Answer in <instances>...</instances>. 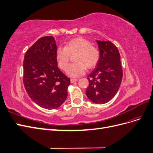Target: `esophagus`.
I'll return each mask as SVG.
<instances>
[{
	"label": "esophagus",
	"instance_id": "obj_1",
	"mask_svg": "<svg viewBox=\"0 0 153 153\" xmlns=\"http://www.w3.org/2000/svg\"><path fill=\"white\" fill-rule=\"evenodd\" d=\"M77 80H78V79H76V78H71V79L70 80L71 83H74V82H76Z\"/></svg>",
	"mask_w": 153,
	"mask_h": 153
}]
</instances>
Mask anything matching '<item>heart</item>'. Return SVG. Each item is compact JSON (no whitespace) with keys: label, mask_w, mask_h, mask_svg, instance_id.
I'll return each instance as SVG.
<instances>
[{"label":"heart","mask_w":153,"mask_h":153,"mask_svg":"<svg viewBox=\"0 0 153 153\" xmlns=\"http://www.w3.org/2000/svg\"><path fill=\"white\" fill-rule=\"evenodd\" d=\"M76 53L74 60L67 68L71 54ZM55 58L59 67L65 70L69 76L78 77L84 75L86 70L94 68L100 58L99 49L92 45L89 41L83 38H76L68 41L65 47H59L55 51Z\"/></svg>","instance_id":"1"}]
</instances>
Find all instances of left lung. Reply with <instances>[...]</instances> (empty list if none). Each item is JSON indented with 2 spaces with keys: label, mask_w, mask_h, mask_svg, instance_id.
<instances>
[{
  "label": "left lung",
  "mask_w": 153,
  "mask_h": 153,
  "mask_svg": "<svg viewBox=\"0 0 153 153\" xmlns=\"http://www.w3.org/2000/svg\"><path fill=\"white\" fill-rule=\"evenodd\" d=\"M100 58L96 67L89 75V85L86 95L92 102L104 104L117 92L123 78L121 57L117 48L110 41L96 40Z\"/></svg>",
  "instance_id": "left-lung-1"
}]
</instances>
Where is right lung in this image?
I'll use <instances>...</instances> for the list:
<instances>
[{
	"mask_svg": "<svg viewBox=\"0 0 153 153\" xmlns=\"http://www.w3.org/2000/svg\"><path fill=\"white\" fill-rule=\"evenodd\" d=\"M52 36L39 39L27 51L24 61V85L31 100L45 109H55L67 98L70 79L60 70Z\"/></svg>",
	"mask_w": 153,
	"mask_h": 153,
	"instance_id": "right-lung-1",
	"label": "right lung"
}]
</instances>
